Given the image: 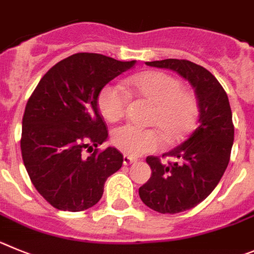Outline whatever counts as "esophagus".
I'll return each instance as SVG.
<instances>
[{
  "mask_svg": "<svg viewBox=\"0 0 254 254\" xmlns=\"http://www.w3.org/2000/svg\"><path fill=\"white\" fill-rule=\"evenodd\" d=\"M134 162H136V159L132 158V157H129V155H124L123 157V163H124V166H129V164L134 163Z\"/></svg>",
  "mask_w": 254,
  "mask_h": 254,
  "instance_id": "esophagus-1",
  "label": "esophagus"
}]
</instances>
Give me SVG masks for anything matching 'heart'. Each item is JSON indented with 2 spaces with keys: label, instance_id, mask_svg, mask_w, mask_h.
Returning <instances> with one entry per match:
<instances>
[{
  "label": "heart",
  "instance_id": "heart-1",
  "mask_svg": "<svg viewBox=\"0 0 254 254\" xmlns=\"http://www.w3.org/2000/svg\"><path fill=\"white\" fill-rule=\"evenodd\" d=\"M124 84L125 90L110 83L100 91L99 110L107 122L122 120L127 114L130 97H138L152 102L149 123L161 130L170 144L184 139L192 130L198 114L197 97L191 90L182 87L176 77L149 70L127 77ZM160 133L154 127L140 129L124 125L114 130L111 143L125 154L138 157L163 147Z\"/></svg>",
  "mask_w": 254,
  "mask_h": 254
}]
</instances>
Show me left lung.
<instances>
[{"label": "left lung", "instance_id": "obj_1", "mask_svg": "<svg viewBox=\"0 0 254 254\" xmlns=\"http://www.w3.org/2000/svg\"><path fill=\"white\" fill-rule=\"evenodd\" d=\"M147 65L177 72L195 88L198 124L175 149L163 154L175 161L163 163L149 155L152 170L139 196L148 207L161 214H177L204 201L219 184L230 159L234 125L227 92L207 69L186 59L147 62Z\"/></svg>", "mask_w": 254, "mask_h": 254}]
</instances>
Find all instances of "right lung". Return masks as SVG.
<instances>
[{
  "label": "right lung",
  "instance_id": "obj_1",
  "mask_svg": "<svg viewBox=\"0 0 254 254\" xmlns=\"http://www.w3.org/2000/svg\"><path fill=\"white\" fill-rule=\"evenodd\" d=\"M96 53H77L58 62L38 83L22 118L21 154L27 175L52 206L64 211L92 207L107 177L123 166V154L109 147L99 113V93L111 79L134 67Z\"/></svg>",
  "mask_w": 254,
  "mask_h": 254
}]
</instances>
